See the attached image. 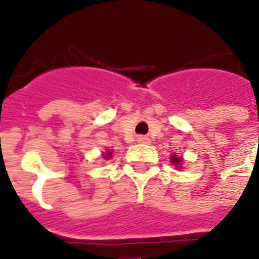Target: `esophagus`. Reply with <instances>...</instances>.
<instances>
[{
	"instance_id": "1",
	"label": "esophagus",
	"mask_w": 259,
	"mask_h": 259,
	"mask_svg": "<svg viewBox=\"0 0 259 259\" xmlns=\"http://www.w3.org/2000/svg\"><path fill=\"white\" fill-rule=\"evenodd\" d=\"M138 142L147 143V142H148V139H147V138H144V136H139V138H138Z\"/></svg>"
}]
</instances>
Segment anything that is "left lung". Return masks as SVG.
<instances>
[{"instance_id":"1","label":"left lung","mask_w":259,"mask_h":259,"mask_svg":"<svg viewBox=\"0 0 259 259\" xmlns=\"http://www.w3.org/2000/svg\"><path fill=\"white\" fill-rule=\"evenodd\" d=\"M171 162H172V164L177 167V168H182V163H183V159H182V156H177V155L174 154L172 156H171Z\"/></svg>"}]
</instances>
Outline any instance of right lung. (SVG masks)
<instances>
[{
    "instance_id": "right-lung-1",
    "label": "right lung",
    "mask_w": 259,
    "mask_h": 259,
    "mask_svg": "<svg viewBox=\"0 0 259 259\" xmlns=\"http://www.w3.org/2000/svg\"><path fill=\"white\" fill-rule=\"evenodd\" d=\"M111 156H112V152H109V151H107L105 154H103V158L104 159H108V158H111Z\"/></svg>"
}]
</instances>
